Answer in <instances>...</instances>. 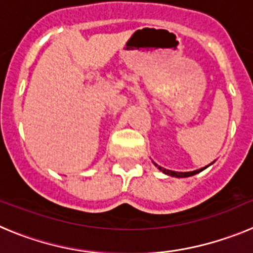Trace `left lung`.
I'll return each instance as SVG.
<instances>
[{
	"label": "left lung",
	"mask_w": 253,
	"mask_h": 253,
	"mask_svg": "<svg viewBox=\"0 0 253 253\" xmlns=\"http://www.w3.org/2000/svg\"><path fill=\"white\" fill-rule=\"evenodd\" d=\"M154 165H156V163H154ZM156 166H157L158 169H160V171H162L163 173H166V175H169V176H172V177H189V176H194V175H196V173H199V172H202L203 169H205L208 167V166H205L200 169H195V171H190V172H176V171H171V169H163V167L158 166V165H156Z\"/></svg>",
	"instance_id": "8db88e82"
}]
</instances>
